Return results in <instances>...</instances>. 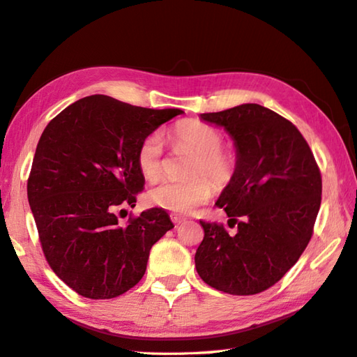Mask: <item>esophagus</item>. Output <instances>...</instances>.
<instances>
[{"instance_id": "34e87169", "label": "esophagus", "mask_w": 357, "mask_h": 357, "mask_svg": "<svg viewBox=\"0 0 357 357\" xmlns=\"http://www.w3.org/2000/svg\"><path fill=\"white\" fill-rule=\"evenodd\" d=\"M170 218H172V222L175 223L176 226L185 222V217H184V215H181V214H172V215H170Z\"/></svg>"}]
</instances>
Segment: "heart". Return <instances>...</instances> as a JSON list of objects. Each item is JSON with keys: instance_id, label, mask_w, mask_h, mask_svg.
<instances>
[{"instance_id": "b5f03b06", "label": "heart", "mask_w": 357, "mask_h": 357, "mask_svg": "<svg viewBox=\"0 0 357 357\" xmlns=\"http://www.w3.org/2000/svg\"><path fill=\"white\" fill-rule=\"evenodd\" d=\"M169 139L175 151L193 155L184 170L188 178L164 179L149 190L148 197L153 205L169 211L188 213L211 197L210 180L222 187L232 179L236 161L234 153L222 146V132L204 122H182L173 128ZM137 166L144 179L155 181L161 176L162 146L158 134H151L142 142L137 151Z\"/></svg>"}]
</instances>
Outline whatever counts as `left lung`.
I'll return each mask as SVG.
<instances>
[{
	"label": "left lung",
	"instance_id": "8db88e82",
	"mask_svg": "<svg viewBox=\"0 0 357 357\" xmlns=\"http://www.w3.org/2000/svg\"><path fill=\"white\" fill-rule=\"evenodd\" d=\"M200 117L225 126L235 142V173L215 205L236 232L200 220L196 270L218 291L258 294L285 276L310 241L321 173L296 125L266 107L243 104Z\"/></svg>",
	"mask_w": 357,
	"mask_h": 357
}]
</instances>
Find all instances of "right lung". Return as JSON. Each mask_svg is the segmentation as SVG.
<instances>
[{"label":"right lung","instance_id":"right-lung-1","mask_svg":"<svg viewBox=\"0 0 357 357\" xmlns=\"http://www.w3.org/2000/svg\"><path fill=\"white\" fill-rule=\"evenodd\" d=\"M179 108L135 107L104 95L70 104L45 128L26 182L50 267L79 296L105 300L140 282L149 252L173 223L151 208L119 223L144 185L137 151Z\"/></svg>","mask_w":357,"mask_h":357}]
</instances>
